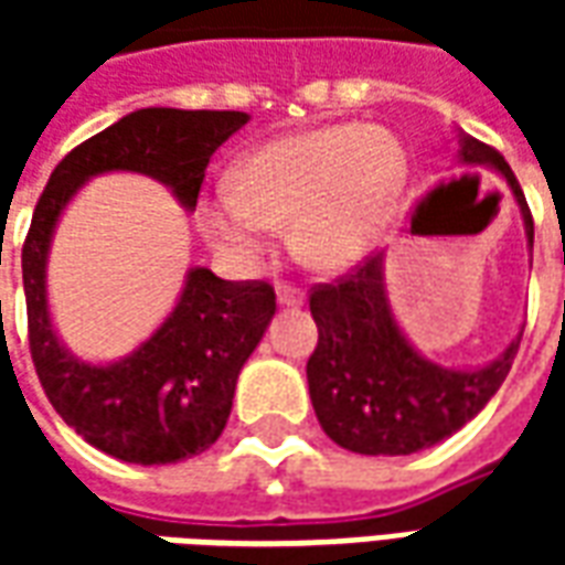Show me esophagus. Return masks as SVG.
<instances>
[{
	"label": "esophagus",
	"instance_id": "34e87169",
	"mask_svg": "<svg viewBox=\"0 0 565 565\" xmlns=\"http://www.w3.org/2000/svg\"><path fill=\"white\" fill-rule=\"evenodd\" d=\"M278 306L281 308H299L302 302H306V294L296 287V284H278Z\"/></svg>",
	"mask_w": 565,
	"mask_h": 565
}]
</instances>
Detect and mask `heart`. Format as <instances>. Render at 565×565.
<instances>
[{
  "label": "heart",
  "instance_id": "1",
  "mask_svg": "<svg viewBox=\"0 0 565 565\" xmlns=\"http://www.w3.org/2000/svg\"><path fill=\"white\" fill-rule=\"evenodd\" d=\"M405 186L399 141L360 124L284 136L235 166V184L199 199V226L238 269H257L278 226L308 266L342 271L372 254Z\"/></svg>",
  "mask_w": 565,
  "mask_h": 565
}]
</instances>
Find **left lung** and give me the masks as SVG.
<instances>
[{"label": "left lung", "instance_id": "obj_1", "mask_svg": "<svg viewBox=\"0 0 565 565\" xmlns=\"http://www.w3.org/2000/svg\"><path fill=\"white\" fill-rule=\"evenodd\" d=\"M457 160L466 169H493L509 184L533 247V214L502 160L484 141L460 132ZM318 348L308 356V393L323 433L354 454L405 457L433 448L469 424L509 375L521 335L487 366L448 369L426 360L393 318L384 254H372L342 281L311 290Z\"/></svg>", "mask_w": 565, "mask_h": 565}]
</instances>
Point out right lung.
Segmentation results:
<instances>
[{
	"label": "right lung",
	"mask_w": 565,
	"mask_h": 565,
	"mask_svg": "<svg viewBox=\"0 0 565 565\" xmlns=\"http://www.w3.org/2000/svg\"><path fill=\"white\" fill-rule=\"evenodd\" d=\"M247 120L245 111L139 108L66 153L35 205L23 242L32 363L56 415L108 457L162 466L211 448L233 412L238 372L275 315V290L193 266L150 339L115 363H87L60 342L47 308V254L60 214L105 172L148 174L193 211L211 153Z\"/></svg>",
	"instance_id": "1"
}]
</instances>
